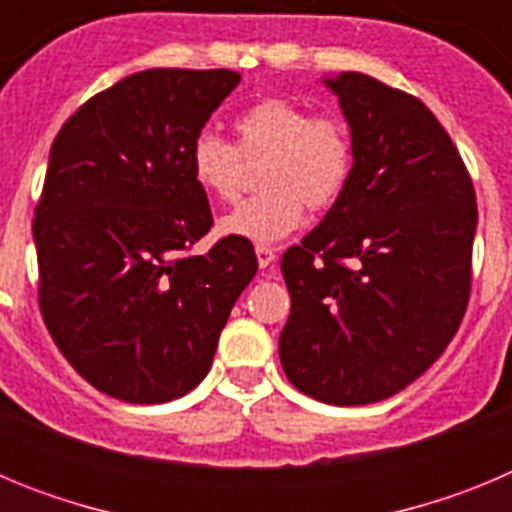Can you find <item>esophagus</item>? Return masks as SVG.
Returning <instances> with one entry per match:
<instances>
[{"label": "esophagus", "mask_w": 512, "mask_h": 512, "mask_svg": "<svg viewBox=\"0 0 512 512\" xmlns=\"http://www.w3.org/2000/svg\"><path fill=\"white\" fill-rule=\"evenodd\" d=\"M274 259H277V253L271 251L269 246H256V261H259L261 269H266V266L274 264Z\"/></svg>", "instance_id": "obj_1"}]
</instances>
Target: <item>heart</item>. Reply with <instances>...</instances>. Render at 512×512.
<instances>
[{
    "mask_svg": "<svg viewBox=\"0 0 512 512\" xmlns=\"http://www.w3.org/2000/svg\"><path fill=\"white\" fill-rule=\"evenodd\" d=\"M238 143L200 133L189 146L194 184L220 202L243 187V161L264 158L261 194L220 217L217 230L251 243H277L295 233L307 207L328 210L346 192L354 171L351 133L336 115H312L305 104L264 97L233 122Z\"/></svg>",
    "mask_w": 512,
    "mask_h": 512,
    "instance_id": "b5f03b06",
    "label": "heart"
}]
</instances>
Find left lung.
Segmentation results:
<instances>
[{"label":"left lung","mask_w":512,"mask_h":512,"mask_svg":"<svg viewBox=\"0 0 512 512\" xmlns=\"http://www.w3.org/2000/svg\"><path fill=\"white\" fill-rule=\"evenodd\" d=\"M323 84L351 130L354 171L282 256L292 310L279 359L305 395L369 405L415 382L459 330L477 200L454 140L420 99L356 71Z\"/></svg>","instance_id":"1"}]
</instances>
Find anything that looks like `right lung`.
<instances>
[{
  "instance_id": "add662e5",
  "label": "right lung",
  "mask_w": 512,
  "mask_h": 512,
  "mask_svg": "<svg viewBox=\"0 0 512 512\" xmlns=\"http://www.w3.org/2000/svg\"><path fill=\"white\" fill-rule=\"evenodd\" d=\"M228 69H148L81 104L48 156L33 238L40 312L104 395L158 405L207 377L259 264L243 238L182 256L210 230L189 146L238 87Z\"/></svg>"
}]
</instances>
